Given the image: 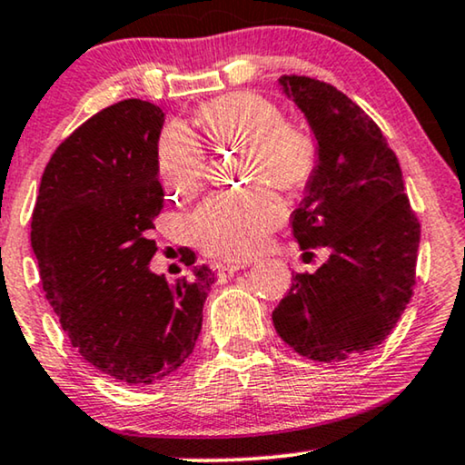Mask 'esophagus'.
<instances>
[{"label":"esophagus","mask_w":465,"mask_h":465,"mask_svg":"<svg viewBox=\"0 0 465 465\" xmlns=\"http://www.w3.org/2000/svg\"><path fill=\"white\" fill-rule=\"evenodd\" d=\"M247 262H232V264H218V279L220 282H226V279H231L234 272L245 269Z\"/></svg>","instance_id":"esophagus-1"}]
</instances>
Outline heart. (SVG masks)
I'll list each match as a JSON object with an SVG mask.
<instances>
[{"label":"heart","mask_w":465,"mask_h":465,"mask_svg":"<svg viewBox=\"0 0 465 465\" xmlns=\"http://www.w3.org/2000/svg\"><path fill=\"white\" fill-rule=\"evenodd\" d=\"M196 123L218 148L243 150V182L271 183L298 193L313 180L320 145L307 126L283 120L272 101L253 93H228L207 101ZM205 152L180 124L161 133L156 171L164 193L190 201L205 186ZM283 222V205L266 186L237 194H215L196 212L193 232L203 252L226 260H245L264 245Z\"/></svg>","instance_id":"b5f03b06"}]
</instances>
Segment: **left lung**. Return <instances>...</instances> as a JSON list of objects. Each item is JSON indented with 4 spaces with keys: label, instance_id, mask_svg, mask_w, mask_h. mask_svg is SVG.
<instances>
[{
    "label": "left lung",
    "instance_id": "1",
    "mask_svg": "<svg viewBox=\"0 0 465 465\" xmlns=\"http://www.w3.org/2000/svg\"><path fill=\"white\" fill-rule=\"evenodd\" d=\"M279 84L320 145L292 232L301 250L323 247L330 256L315 272L292 277L272 323L304 358L342 361L379 347L396 328L415 288L421 224L398 156L358 104L309 75H282Z\"/></svg>",
    "mask_w": 465,
    "mask_h": 465
}]
</instances>
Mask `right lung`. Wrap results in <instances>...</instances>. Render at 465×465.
Here are the masks:
<instances>
[{
    "mask_svg": "<svg viewBox=\"0 0 465 465\" xmlns=\"http://www.w3.org/2000/svg\"><path fill=\"white\" fill-rule=\"evenodd\" d=\"M163 123L161 107L142 99L94 114L50 156L31 215L42 288L69 342L129 385L156 383L183 364L215 282L205 264L177 283L148 269L164 196Z\"/></svg>",
    "mask_w": 465,
    "mask_h": 465,
    "instance_id": "1",
    "label": "right lung"
}]
</instances>
